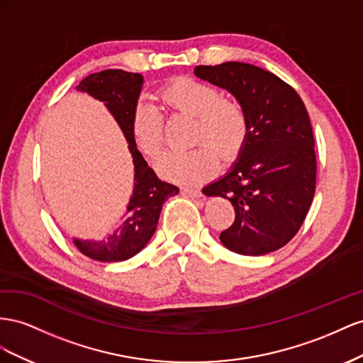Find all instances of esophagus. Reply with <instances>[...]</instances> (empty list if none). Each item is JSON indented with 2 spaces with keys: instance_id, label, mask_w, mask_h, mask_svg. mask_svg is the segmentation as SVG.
Returning <instances> with one entry per match:
<instances>
[{
  "instance_id": "esophagus-1",
  "label": "esophagus",
  "mask_w": 363,
  "mask_h": 363,
  "mask_svg": "<svg viewBox=\"0 0 363 363\" xmlns=\"http://www.w3.org/2000/svg\"><path fill=\"white\" fill-rule=\"evenodd\" d=\"M182 191H184V194H187V196H190V198H201V196H202V191H201L199 189L184 187V189H182Z\"/></svg>"
}]
</instances>
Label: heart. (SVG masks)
<instances>
[{
    "label": "heart",
    "instance_id": "1",
    "mask_svg": "<svg viewBox=\"0 0 363 363\" xmlns=\"http://www.w3.org/2000/svg\"><path fill=\"white\" fill-rule=\"evenodd\" d=\"M164 108L194 117L193 143L189 150H169L157 161L164 179L194 184L210 176L217 167V157L231 161L250 138V117L239 100L222 97L214 85L193 77L169 82L158 94ZM130 130L143 155L155 158L164 143V116L150 101H140L132 112Z\"/></svg>",
    "mask_w": 363,
    "mask_h": 363
}]
</instances>
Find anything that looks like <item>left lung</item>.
Segmentation results:
<instances>
[{
    "instance_id": "obj_1",
    "label": "left lung",
    "mask_w": 363,
    "mask_h": 363,
    "mask_svg": "<svg viewBox=\"0 0 363 363\" xmlns=\"http://www.w3.org/2000/svg\"><path fill=\"white\" fill-rule=\"evenodd\" d=\"M194 74L230 91L250 117L239 160L202 190L234 206V223L220 242L240 255L277 251L299 231L315 196V138L304 103L274 72L243 62L198 65Z\"/></svg>"
}]
</instances>
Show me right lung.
<instances>
[{
  "mask_svg": "<svg viewBox=\"0 0 363 363\" xmlns=\"http://www.w3.org/2000/svg\"><path fill=\"white\" fill-rule=\"evenodd\" d=\"M141 85L143 76L138 72L105 69L89 74L76 86L77 91L88 92L91 97L105 103L129 143L135 167L133 193L128 211L121 217L116 230L99 242L74 239L79 251L97 262H123L138 254L157 230L162 203L179 193L176 185L158 178L133 141L130 121L132 112L138 103Z\"/></svg>",
  "mask_w": 363,
  "mask_h": 363,
  "instance_id": "1",
  "label": "right lung"
}]
</instances>
